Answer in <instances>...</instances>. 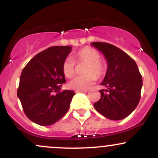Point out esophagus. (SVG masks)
I'll return each mask as SVG.
<instances>
[{
  "label": "esophagus",
  "instance_id": "esophagus-1",
  "mask_svg": "<svg viewBox=\"0 0 158 158\" xmlns=\"http://www.w3.org/2000/svg\"><path fill=\"white\" fill-rule=\"evenodd\" d=\"M88 90H76V93H79V92H87Z\"/></svg>",
  "mask_w": 158,
  "mask_h": 158
}]
</instances>
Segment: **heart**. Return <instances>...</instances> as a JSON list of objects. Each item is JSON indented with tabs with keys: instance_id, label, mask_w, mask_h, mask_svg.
Here are the masks:
<instances>
[{
	"instance_id": "heart-1",
	"label": "heart",
	"mask_w": 158,
	"mask_h": 158,
	"mask_svg": "<svg viewBox=\"0 0 158 158\" xmlns=\"http://www.w3.org/2000/svg\"><path fill=\"white\" fill-rule=\"evenodd\" d=\"M75 61L78 64L86 63L84 76H77L69 83V87L75 90H87L96 81L97 76L106 75L108 65L106 60L100 58V52L92 47H85L79 49L74 55ZM62 71L66 77H73L76 73V63L69 57L64 60L62 64Z\"/></svg>"
}]
</instances>
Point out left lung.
<instances>
[{"instance_id":"left-lung-1","label":"left lung","mask_w":158,"mask_h":158,"mask_svg":"<svg viewBox=\"0 0 158 158\" xmlns=\"http://www.w3.org/2000/svg\"><path fill=\"white\" fill-rule=\"evenodd\" d=\"M92 45L106 56L108 69L101 85V98L94 103L95 110L111 120H122L128 116L141 98L142 76L135 60L126 52L107 43Z\"/></svg>"}]
</instances>
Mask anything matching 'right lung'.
<instances>
[{
  "mask_svg": "<svg viewBox=\"0 0 158 158\" xmlns=\"http://www.w3.org/2000/svg\"><path fill=\"white\" fill-rule=\"evenodd\" d=\"M69 46H57L36 54L25 66L20 78L17 96L27 117L47 126L66 114L74 91H61L66 82L62 64L71 51Z\"/></svg>",
  "mask_w": 158,
  "mask_h": 158,
  "instance_id": "right-lung-1",
  "label": "right lung"
}]
</instances>
